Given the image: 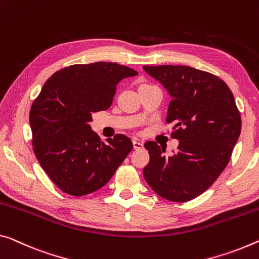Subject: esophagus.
<instances>
[{
    "label": "esophagus",
    "mask_w": 259,
    "mask_h": 259,
    "mask_svg": "<svg viewBox=\"0 0 259 259\" xmlns=\"http://www.w3.org/2000/svg\"><path fill=\"white\" fill-rule=\"evenodd\" d=\"M133 147H134V149H141L142 147H143V143L141 141L137 140V139H134V140H133Z\"/></svg>",
    "instance_id": "1"
}]
</instances>
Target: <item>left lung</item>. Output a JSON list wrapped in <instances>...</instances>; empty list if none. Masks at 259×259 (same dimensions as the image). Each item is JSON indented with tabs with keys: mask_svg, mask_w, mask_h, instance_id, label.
I'll use <instances>...</instances> for the list:
<instances>
[{
	"mask_svg": "<svg viewBox=\"0 0 259 259\" xmlns=\"http://www.w3.org/2000/svg\"><path fill=\"white\" fill-rule=\"evenodd\" d=\"M172 99L166 122L180 141L170 156L147 141L150 160L143 177L158 196L184 202L205 192L228 164L241 133V114L229 87L215 75L189 66H143Z\"/></svg>",
	"mask_w": 259,
	"mask_h": 259,
	"instance_id": "1",
	"label": "left lung"
}]
</instances>
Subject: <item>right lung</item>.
Returning a JSON list of instances; mask_svg holds the SVG:
<instances>
[{
    "label": "right lung",
    "instance_id": "obj_1",
    "mask_svg": "<svg viewBox=\"0 0 259 259\" xmlns=\"http://www.w3.org/2000/svg\"><path fill=\"white\" fill-rule=\"evenodd\" d=\"M135 75L116 62H95L65 67L45 82L30 110L32 146L62 192L81 197L103 188L133 149L124 134L103 142L89 122L112 104L118 83Z\"/></svg>",
    "mask_w": 259,
    "mask_h": 259
}]
</instances>
